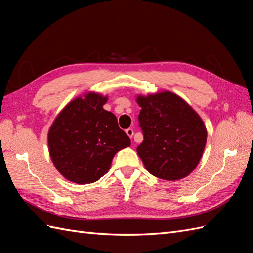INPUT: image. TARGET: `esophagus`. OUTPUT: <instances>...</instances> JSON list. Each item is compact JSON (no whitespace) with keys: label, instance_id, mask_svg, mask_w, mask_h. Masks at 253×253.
Here are the masks:
<instances>
[{"label":"esophagus","instance_id":"obj_1","mask_svg":"<svg viewBox=\"0 0 253 253\" xmlns=\"http://www.w3.org/2000/svg\"><path fill=\"white\" fill-rule=\"evenodd\" d=\"M126 133H127V135L129 138H132V135H133V130L131 128H128V129H126Z\"/></svg>","mask_w":253,"mask_h":253}]
</instances>
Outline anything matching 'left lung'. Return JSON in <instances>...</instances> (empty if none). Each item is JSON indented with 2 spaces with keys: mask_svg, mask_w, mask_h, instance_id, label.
Wrapping results in <instances>:
<instances>
[{
  "mask_svg": "<svg viewBox=\"0 0 253 253\" xmlns=\"http://www.w3.org/2000/svg\"><path fill=\"white\" fill-rule=\"evenodd\" d=\"M143 142L137 147L146 170L166 180L184 178L196 169L207 132L203 121L177 95L163 92L137 99Z\"/></svg>",
  "mask_w": 253,
  "mask_h": 253,
  "instance_id": "left-lung-1",
  "label": "left lung"
}]
</instances>
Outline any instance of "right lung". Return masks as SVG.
<instances>
[{
  "label": "right lung",
  "instance_id": "right-lung-1",
  "mask_svg": "<svg viewBox=\"0 0 253 253\" xmlns=\"http://www.w3.org/2000/svg\"><path fill=\"white\" fill-rule=\"evenodd\" d=\"M107 97L89 93L63 109L51 126V159L62 175L77 184H90L105 175L114 155L130 145L116 116L102 106Z\"/></svg>",
  "mask_w": 253,
  "mask_h": 253
}]
</instances>
